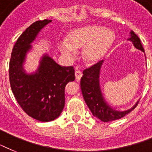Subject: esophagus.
<instances>
[{
  "instance_id": "esophagus-1",
  "label": "esophagus",
  "mask_w": 152,
  "mask_h": 152,
  "mask_svg": "<svg viewBox=\"0 0 152 152\" xmlns=\"http://www.w3.org/2000/svg\"><path fill=\"white\" fill-rule=\"evenodd\" d=\"M82 72H80V70H76V72H75V76H76V80L77 81H79L81 79V77H82Z\"/></svg>"
}]
</instances>
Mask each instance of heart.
<instances>
[{"instance_id": "b5f03b06", "label": "heart", "mask_w": 152, "mask_h": 152, "mask_svg": "<svg viewBox=\"0 0 152 152\" xmlns=\"http://www.w3.org/2000/svg\"><path fill=\"white\" fill-rule=\"evenodd\" d=\"M113 34L103 27L95 25L84 26L72 30L66 36V42L58 43V48L66 57L72 58L75 50L83 48L86 62L95 64L102 59L113 42Z\"/></svg>"}]
</instances>
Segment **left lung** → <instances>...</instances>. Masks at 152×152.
Returning a JSON list of instances; mask_svg holds the SVG:
<instances>
[{
    "instance_id": "1",
    "label": "left lung",
    "mask_w": 152,
    "mask_h": 152,
    "mask_svg": "<svg viewBox=\"0 0 152 152\" xmlns=\"http://www.w3.org/2000/svg\"><path fill=\"white\" fill-rule=\"evenodd\" d=\"M129 40L133 46L140 50L144 51L140 39L134 32L130 31ZM103 61H100L95 64L83 72V76L80 80V88L84 101L90 109L94 117L99 118L104 122H108L123 118L135 109L139 102H137L131 109L126 110H117L112 108L104 99L102 94L99 83V74Z\"/></svg>"
}]
</instances>
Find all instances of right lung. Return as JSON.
Wrapping results in <instances>:
<instances>
[{
  "label": "right lung",
  "instance_id": "right-lung-1",
  "mask_svg": "<svg viewBox=\"0 0 152 152\" xmlns=\"http://www.w3.org/2000/svg\"><path fill=\"white\" fill-rule=\"evenodd\" d=\"M51 20L33 23L19 37L9 62V81L15 99L27 115L42 122L58 118L64 106V88L75 80L73 67L61 66L44 54L34 73L27 74L23 63L31 43Z\"/></svg>",
  "mask_w": 152,
  "mask_h": 152
}]
</instances>
